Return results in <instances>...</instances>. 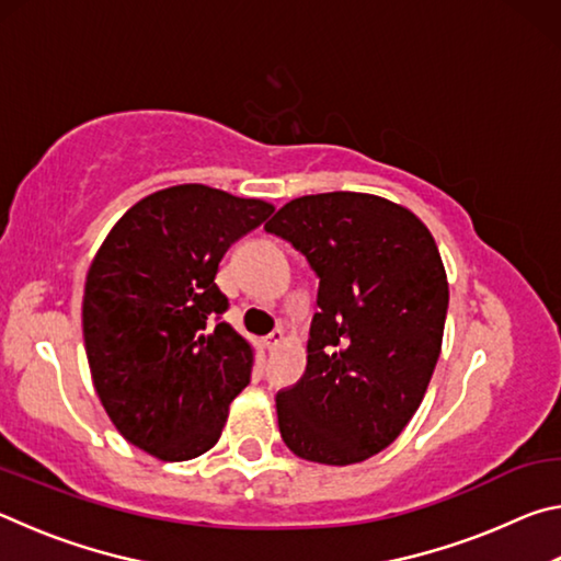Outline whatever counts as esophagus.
<instances>
[{"mask_svg":"<svg viewBox=\"0 0 561 561\" xmlns=\"http://www.w3.org/2000/svg\"><path fill=\"white\" fill-rule=\"evenodd\" d=\"M282 344H284V331H282V329H274L270 336H264V346H267L270 351L279 348Z\"/></svg>","mask_w":561,"mask_h":561,"instance_id":"1","label":"esophagus"}]
</instances>
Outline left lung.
I'll return each instance as SVG.
<instances>
[{"instance_id": "8db88e82", "label": "left lung", "mask_w": 561, "mask_h": 561, "mask_svg": "<svg viewBox=\"0 0 561 561\" xmlns=\"http://www.w3.org/2000/svg\"><path fill=\"white\" fill-rule=\"evenodd\" d=\"M264 230L319 277L307 371L277 393L282 440L311 462L371 458L411 421L440 356L448 279L433 234L366 193L297 197Z\"/></svg>"}]
</instances>
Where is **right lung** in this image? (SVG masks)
I'll use <instances>...</instances> for the list:
<instances>
[{
    "mask_svg": "<svg viewBox=\"0 0 561 561\" xmlns=\"http://www.w3.org/2000/svg\"><path fill=\"white\" fill-rule=\"evenodd\" d=\"M274 213L252 197L175 185L113 225L83 289V344L118 433L158 460L213 448L232 398L250 383L252 348L220 319L225 252Z\"/></svg>",
    "mask_w": 561,
    "mask_h": 561,
    "instance_id": "1",
    "label": "right lung"
}]
</instances>
